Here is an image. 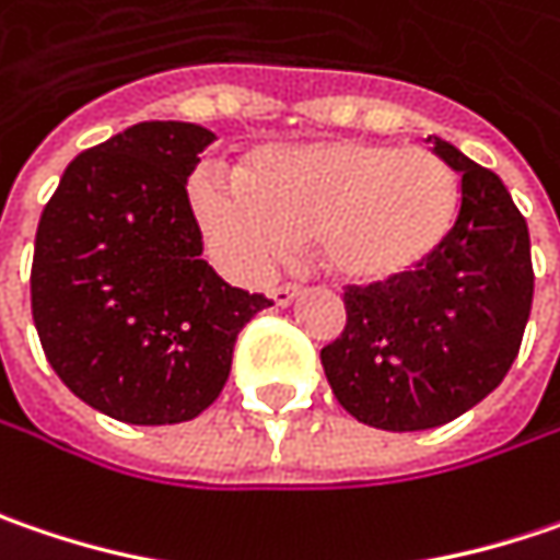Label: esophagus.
<instances>
[{
  "mask_svg": "<svg viewBox=\"0 0 560 560\" xmlns=\"http://www.w3.org/2000/svg\"><path fill=\"white\" fill-rule=\"evenodd\" d=\"M299 293H302V290L293 287V283H273V287H270V299H273V305H290Z\"/></svg>",
  "mask_w": 560,
  "mask_h": 560,
  "instance_id": "34e87169",
  "label": "esophagus"
}]
</instances>
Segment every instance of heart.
I'll use <instances>...</instances> for the list:
<instances>
[{"instance_id": "1", "label": "heart", "mask_w": 560, "mask_h": 560, "mask_svg": "<svg viewBox=\"0 0 560 560\" xmlns=\"http://www.w3.org/2000/svg\"><path fill=\"white\" fill-rule=\"evenodd\" d=\"M188 205L210 248L238 273H261L295 238H308L334 280L387 287L447 245L460 179L425 148L330 138L258 148L242 179L198 170Z\"/></svg>"}]
</instances>
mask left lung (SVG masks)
I'll use <instances>...</instances> for the list:
<instances>
[{"label": "left lung", "instance_id": "left-lung-1", "mask_svg": "<svg viewBox=\"0 0 560 560\" xmlns=\"http://www.w3.org/2000/svg\"><path fill=\"white\" fill-rule=\"evenodd\" d=\"M434 154L460 173L447 245L406 280L347 287V327L322 350L340 406L384 432L438 429L486 400L514 365L533 308L529 230L511 191L441 138Z\"/></svg>", "mask_w": 560, "mask_h": 560}]
</instances>
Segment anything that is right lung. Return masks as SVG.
<instances>
[{"mask_svg": "<svg viewBox=\"0 0 560 560\" xmlns=\"http://www.w3.org/2000/svg\"><path fill=\"white\" fill-rule=\"evenodd\" d=\"M213 131L138 122L78 154L43 208L31 308L78 400L128 425H173L223 390L238 330L261 308L217 277L185 183Z\"/></svg>", "mask_w": 560, "mask_h": 560, "instance_id": "1", "label": "right lung"}]
</instances>
